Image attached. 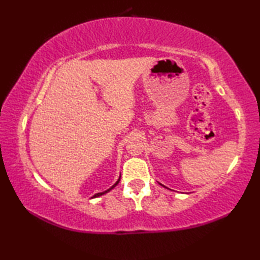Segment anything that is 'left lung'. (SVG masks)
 I'll list each match as a JSON object with an SVG mask.
<instances>
[{"mask_svg": "<svg viewBox=\"0 0 260 260\" xmlns=\"http://www.w3.org/2000/svg\"><path fill=\"white\" fill-rule=\"evenodd\" d=\"M161 185H162V184H161ZM163 186H164V185H163ZM164 187H167V186H164Z\"/></svg>", "mask_w": 260, "mask_h": 260, "instance_id": "1", "label": "left lung"}]
</instances>
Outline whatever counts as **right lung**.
<instances>
[{
  "label": "right lung",
  "instance_id": "add662e5",
  "mask_svg": "<svg viewBox=\"0 0 260 260\" xmlns=\"http://www.w3.org/2000/svg\"><path fill=\"white\" fill-rule=\"evenodd\" d=\"M119 181H120V176H119V179H118L117 181H116V183H115V184H114L113 186H110L108 190H106V191H104V192H99V193H96V194H95V196H92V198H97V197H101V196L105 194V193H107V192H109L110 190H112V189H114V187H115L116 185H117V184L119 183Z\"/></svg>",
  "mask_w": 260,
  "mask_h": 260
}]
</instances>
